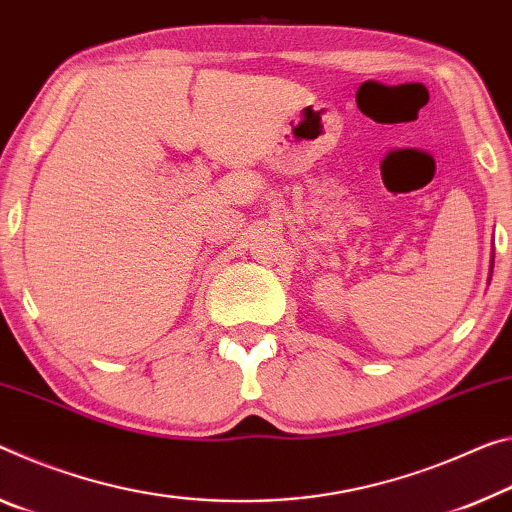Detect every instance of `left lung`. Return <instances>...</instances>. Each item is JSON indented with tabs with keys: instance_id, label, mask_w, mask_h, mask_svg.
<instances>
[{
	"instance_id": "1",
	"label": "left lung",
	"mask_w": 512,
	"mask_h": 512,
	"mask_svg": "<svg viewBox=\"0 0 512 512\" xmlns=\"http://www.w3.org/2000/svg\"><path fill=\"white\" fill-rule=\"evenodd\" d=\"M494 257V255H492ZM492 266H494V259H492V264H490V275H492Z\"/></svg>"
}]
</instances>
